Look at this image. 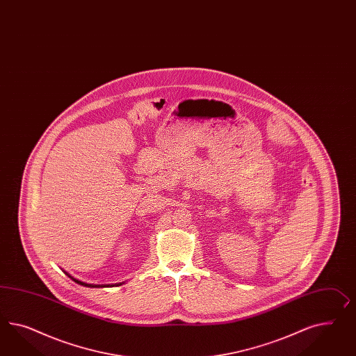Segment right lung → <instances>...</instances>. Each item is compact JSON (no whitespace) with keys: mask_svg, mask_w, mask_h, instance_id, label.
<instances>
[{"mask_svg":"<svg viewBox=\"0 0 356 356\" xmlns=\"http://www.w3.org/2000/svg\"><path fill=\"white\" fill-rule=\"evenodd\" d=\"M63 272L67 275L70 279L74 280L76 284H79V285H83V286H87V288H108V286L111 288V286H120L122 284H124V282H119V284H111V285H110V284H108V285H93V284H87V282H83V281H80V280L74 279V277H72L70 273H67L66 270H63Z\"/></svg>","mask_w":356,"mask_h":356,"instance_id":"obj_1","label":"right lung"}]
</instances>
